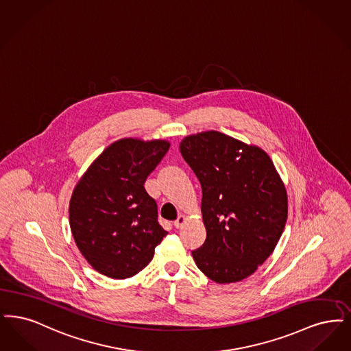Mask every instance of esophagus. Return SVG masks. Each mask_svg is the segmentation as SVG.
Returning <instances> with one entry per match:
<instances>
[{
	"label": "esophagus",
	"mask_w": 351,
	"mask_h": 351,
	"mask_svg": "<svg viewBox=\"0 0 351 351\" xmlns=\"http://www.w3.org/2000/svg\"><path fill=\"white\" fill-rule=\"evenodd\" d=\"M184 223H186V216H184V215H180V216L177 217V220L174 221V227H176V228H181Z\"/></svg>",
	"instance_id": "34e87169"
}]
</instances>
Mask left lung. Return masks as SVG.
Listing matches in <instances>:
<instances>
[{
	"mask_svg": "<svg viewBox=\"0 0 351 351\" xmlns=\"http://www.w3.org/2000/svg\"><path fill=\"white\" fill-rule=\"evenodd\" d=\"M180 151L202 186L204 244L191 254L216 283L253 274L278 244L287 220V193L267 153L207 131L184 137Z\"/></svg>",
	"mask_w": 351,
	"mask_h": 351,
	"instance_id": "obj_1",
	"label": "left lung"
}]
</instances>
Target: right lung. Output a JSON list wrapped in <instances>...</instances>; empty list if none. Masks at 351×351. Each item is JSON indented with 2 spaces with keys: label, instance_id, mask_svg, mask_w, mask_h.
Returning <instances> with one entry per match:
<instances>
[{
  "label": "right lung",
  "instance_id": "obj_1",
  "mask_svg": "<svg viewBox=\"0 0 351 351\" xmlns=\"http://www.w3.org/2000/svg\"><path fill=\"white\" fill-rule=\"evenodd\" d=\"M169 147L165 140H118L77 183L69 224L80 252L98 273L114 279L136 275L168 234L144 183Z\"/></svg>",
  "mask_w": 351,
  "mask_h": 351
}]
</instances>
